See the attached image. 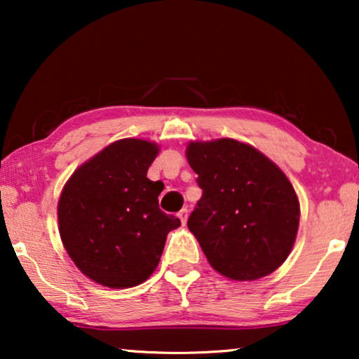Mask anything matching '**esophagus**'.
I'll return each instance as SVG.
<instances>
[{
	"instance_id": "1",
	"label": "esophagus",
	"mask_w": 359,
	"mask_h": 359,
	"mask_svg": "<svg viewBox=\"0 0 359 359\" xmlns=\"http://www.w3.org/2000/svg\"><path fill=\"white\" fill-rule=\"evenodd\" d=\"M188 215H189L188 209H181L178 212V217L181 219V222H183V224H186V220H188Z\"/></svg>"
}]
</instances>
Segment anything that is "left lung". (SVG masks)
Segmentation results:
<instances>
[{"label":"left lung","mask_w":359,"mask_h":359,"mask_svg":"<svg viewBox=\"0 0 359 359\" xmlns=\"http://www.w3.org/2000/svg\"><path fill=\"white\" fill-rule=\"evenodd\" d=\"M186 156L203 189L188 227L210 266L235 281L281 266L299 227V201L286 175L232 139L193 142Z\"/></svg>","instance_id":"8db88e82"}]
</instances>
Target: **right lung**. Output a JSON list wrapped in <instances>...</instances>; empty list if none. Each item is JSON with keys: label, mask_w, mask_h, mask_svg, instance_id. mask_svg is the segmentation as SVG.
I'll use <instances>...</instances> for the list:
<instances>
[{"label": "right lung", "mask_w": 359, "mask_h": 359, "mask_svg": "<svg viewBox=\"0 0 359 359\" xmlns=\"http://www.w3.org/2000/svg\"><path fill=\"white\" fill-rule=\"evenodd\" d=\"M158 154L151 142H114L78 168L58 201L67 253L83 274L107 287L144 283L180 219L158 208L161 181L147 171Z\"/></svg>", "instance_id": "obj_1"}]
</instances>
